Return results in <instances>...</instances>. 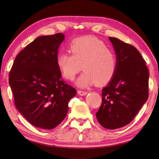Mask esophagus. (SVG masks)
I'll return each mask as SVG.
<instances>
[{
    "mask_svg": "<svg viewBox=\"0 0 159 159\" xmlns=\"http://www.w3.org/2000/svg\"><path fill=\"white\" fill-rule=\"evenodd\" d=\"M87 92H85V91H82V90H79L78 91V93L79 94L80 96H85L87 94Z\"/></svg>",
    "mask_w": 159,
    "mask_h": 159,
    "instance_id": "34e87169",
    "label": "esophagus"
}]
</instances>
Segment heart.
Returning a JSON list of instances; mask_svg holds the SVG:
<instances>
[{
    "instance_id": "obj_1",
    "label": "heart",
    "mask_w": 159,
    "mask_h": 159,
    "mask_svg": "<svg viewBox=\"0 0 159 159\" xmlns=\"http://www.w3.org/2000/svg\"><path fill=\"white\" fill-rule=\"evenodd\" d=\"M71 52L57 56V67L66 79L72 80L80 70H85L78 79L80 87L110 82L117 70L115 54L101 40L94 37H82L73 40L69 47Z\"/></svg>"
}]
</instances>
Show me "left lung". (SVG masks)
Returning a JSON list of instances; mask_svg holds the SVG:
<instances>
[{
  "label": "left lung",
  "instance_id": "1",
  "mask_svg": "<svg viewBox=\"0 0 159 159\" xmlns=\"http://www.w3.org/2000/svg\"><path fill=\"white\" fill-rule=\"evenodd\" d=\"M117 59L113 78L102 89V104L96 117L101 126L116 129L130 123L148 98L149 72L135 47L109 38Z\"/></svg>",
  "mask_w": 159,
  "mask_h": 159
}]
</instances>
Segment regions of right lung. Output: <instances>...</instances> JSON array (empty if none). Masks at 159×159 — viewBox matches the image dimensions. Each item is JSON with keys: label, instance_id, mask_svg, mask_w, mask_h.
<instances>
[{"label": "right lung", "instance_id": "obj_1", "mask_svg": "<svg viewBox=\"0 0 159 159\" xmlns=\"http://www.w3.org/2000/svg\"><path fill=\"white\" fill-rule=\"evenodd\" d=\"M65 36H40L20 52L9 74L15 106L33 126L52 129L61 122L76 90L61 79L56 63Z\"/></svg>", "mask_w": 159, "mask_h": 159}]
</instances>
